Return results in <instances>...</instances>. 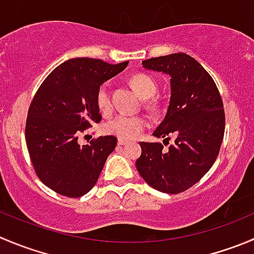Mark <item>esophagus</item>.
I'll use <instances>...</instances> for the list:
<instances>
[{
	"label": "esophagus",
	"mask_w": 254,
	"mask_h": 254,
	"mask_svg": "<svg viewBox=\"0 0 254 254\" xmlns=\"http://www.w3.org/2000/svg\"><path fill=\"white\" fill-rule=\"evenodd\" d=\"M127 142H129V141H127V140H124V139L118 140V144H119V145H127Z\"/></svg>",
	"instance_id": "1"
}]
</instances>
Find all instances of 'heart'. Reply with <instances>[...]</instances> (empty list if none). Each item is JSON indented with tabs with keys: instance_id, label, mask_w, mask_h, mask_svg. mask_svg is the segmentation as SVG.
Segmentation results:
<instances>
[{
	"instance_id": "heart-1",
	"label": "heart",
	"mask_w": 254,
	"mask_h": 254,
	"mask_svg": "<svg viewBox=\"0 0 254 254\" xmlns=\"http://www.w3.org/2000/svg\"><path fill=\"white\" fill-rule=\"evenodd\" d=\"M132 88L144 99L151 98L156 92V82L147 74L137 73L130 79ZM97 105L103 113L109 112L112 108L109 83H103L97 92ZM147 127V120L139 115L120 114L108 120L104 125L105 132L120 139H135Z\"/></svg>"
}]
</instances>
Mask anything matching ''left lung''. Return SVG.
I'll return each mask as SVG.
<instances>
[{"label":"left lung","mask_w":254,"mask_h":254,"mask_svg":"<svg viewBox=\"0 0 254 254\" xmlns=\"http://www.w3.org/2000/svg\"><path fill=\"white\" fill-rule=\"evenodd\" d=\"M145 69L170 77L171 97L164 120L152 135L175 137L165 149L160 142H140L136 169L145 182L165 193H180L212 167L225 134V110L215 82L202 65L186 53L142 61Z\"/></svg>","instance_id":"obj_1"}]
</instances>
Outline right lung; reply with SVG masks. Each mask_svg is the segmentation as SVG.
Here are the masks:
<instances>
[{"mask_svg":"<svg viewBox=\"0 0 254 254\" xmlns=\"http://www.w3.org/2000/svg\"><path fill=\"white\" fill-rule=\"evenodd\" d=\"M102 59L72 58L44 79L34 95L26 123V144L42 182L57 193L80 197L97 184L118 139L99 136L78 142L80 132L99 123L98 88L127 68Z\"/></svg>","mask_w":254,"mask_h":254,"instance_id":"add662e5","label":"right lung"}]
</instances>
